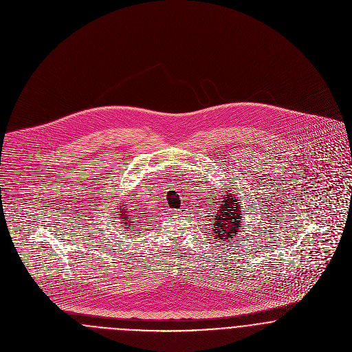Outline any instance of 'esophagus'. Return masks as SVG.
Returning <instances> with one entry per match:
<instances>
[{
  "label": "esophagus",
  "mask_w": 352,
  "mask_h": 352,
  "mask_svg": "<svg viewBox=\"0 0 352 352\" xmlns=\"http://www.w3.org/2000/svg\"><path fill=\"white\" fill-rule=\"evenodd\" d=\"M184 210H186V208H180V211H184Z\"/></svg>",
  "instance_id": "34e87169"
}]
</instances>
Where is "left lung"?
Returning a JSON list of instances; mask_svg holds the SVG:
<instances>
[{
	"instance_id": "obj_1",
	"label": "left lung",
	"mask_w": 352,
	"mask_h": 352,
	"mask_svg": "<svg viewBox=\"0 0 352 352\" xmlns=\"http://www.w3.org/2000/svg\"><path fill=\"white\" fill-rule=\"evenodd\" d=\"M219 210L215 215L212 232L215 240L221 241H232L233 236L239 233V228L241 225V215H244L239 199L232 195H226L223 201H219Z\"/></svg>"
}]
</instances>
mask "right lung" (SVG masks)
<instances>
[{
  "mask_svg": "<svg viewBox=\"0 0 352 352\" xmlns=\"http://www.w3.org/2000/svg\"><path fill=\"white\" fill-rule=\"evenodd\" d=\"M119 210H120V211H124L126 208H123V207H119ZM129 214H130V212H129ZM130 217H131V215H126V214H122L120 219H127V221H129V219H130ZM127 221H124V222H123V223H124V226H130V223H129ZM130 222H131V219H130ZM129 229H133V228H129Z\"/></svg>",
  "mask_w": 352,
  "mask_h": 352,
  "instance_id": "obj_1",
  "label": "right lung"
}]
</instances>
